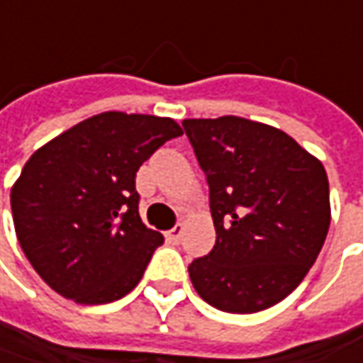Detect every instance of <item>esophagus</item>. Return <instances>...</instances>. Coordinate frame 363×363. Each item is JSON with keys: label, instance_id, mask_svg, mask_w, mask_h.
I'll list each match as a JSON object with an SVG mask.
<instances>
[{"label": "esophagus", "instance_id": "34e87169", "mask_svg": "<svg viewBox=\"0 0 363 363\" xmlns=\"http://www.w3.org/2000/svg\"><path fill=\"white\" fill-rule=\"evenodd\" d=\"M182 231H184V228H182L181 223L179 225H174V228L170 229V231H166V240H168V244H179L182 238Z\"/></svg>", "mask_w": 363, "mask_h": 363}]
</instances>
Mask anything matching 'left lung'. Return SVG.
Listing matches in <instances>:
<instances>
[{
    "label": "left lung",
    "mask_w": 363,
    "mask_h": 363,
    "mask_svg": "<svg viewBox=\"0 0 363 363\" xmlns=\"http://www.w3.org/2000/svg\"><path fill=\"white\" fill-rule=\"evenodd\" d=\"M209 184L217 240L191 262L199 296L225 313L286 298L325 244L331 207L323 164L291 135L252 119H184Z\"/></svg>",
    "instance_id": "8db88e82"
}]
</instances>
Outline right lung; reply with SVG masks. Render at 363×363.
<instances>
[{
	"label": "right lung",
	"instance_id": "obj_1",
	"mask_svg": "<svg viewBox=\"0 0 363 363\" xmlns=\"http://www.w3.org/2000/svg\"><path fill=\"white\" fill-rule=\"evenodd\" d=\"M179 135L170 118L105 111L30 156L11 186V215L26 258L52 291L81 305L134 291L164 242L142 223L135 172Z\"/></svg>",
	"mask_w": 363,
	"mask_h": 363
}]
</instances>
